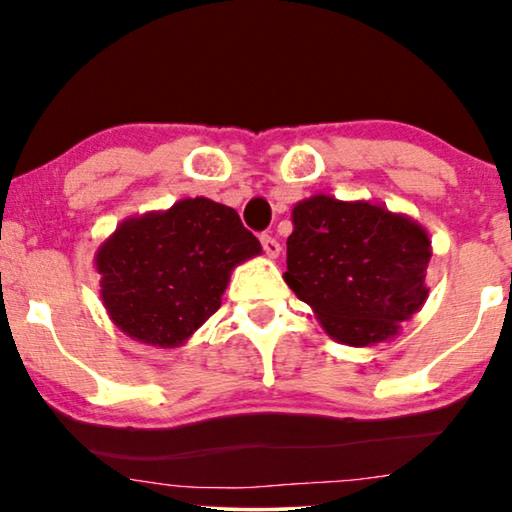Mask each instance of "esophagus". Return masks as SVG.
Wrapping results in <instances>:
<instances>
[{
    "label": "esophagus",
    "instance_id": "1",
    "mask_svg": "<svg viewBox=\"0 0 512 512\" xmlns=\"http://www.w3.org/2000/svg\"><path fill=\"white\" fill-rule=\"evenodd\" d=\"M261 244H263V251L270 258H277L279 251H282V247H279V242H277V237H272V235H263Z\"/></svg>",
    "mask_w": 512,
    "mask_h": 512
}]
</instances>
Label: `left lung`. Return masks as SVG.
I'll use <instances>...</instances> for the list:
<instances>
[{
    "label": "left lung",
    "instance_id": "obj_1",
    "mask_svg": "<svg viewBox=\"0 0 512 512\" xmlns=\"http://www.w3.org/2000/svg\"><path fill=\"white\" fill-rule=\"evenodd\" d=\"M284 282L335 342L394 340L429 298L431 237L408 214L317 193L291 212Z\"/></svg>",
    "mask_w": 512,
    "mask_h": 512
}]
</instances>
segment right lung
I'll return each mask as SVG.
<instances>
[{"mask_svg": "<svg viewBox=\"0 0 512 512\" xmlns=\"http://www.w3.org/2000/svg\"><path fill=\"white\" fill-rule=\"evenodd\" d=\"M261 251L233 207L202 195L128 216L95 251L102 305L128 338L181 347L221 307L230 272Z\"/></svg>", "mask_w": 512, "mask_h": 512, "instance_id": "right-lung-1", "label": "right lung"}]
</instances>
